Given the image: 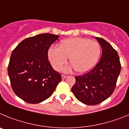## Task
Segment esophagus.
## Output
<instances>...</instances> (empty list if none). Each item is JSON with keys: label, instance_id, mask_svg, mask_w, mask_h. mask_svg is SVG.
<instances>
[{"label": "esophagus", "instance_id": "esophagus-1", "mask_svg": "<svg viewBox=\"0 0 129 129\" xmlns=\"http://www.w3.org/2000/svg\"><path fill=\"white\" fill-rule=\"evenodd\" d=\"M67 77V76H66V75H62V79H65V78H66Z\"/></svg>", "mask_w": 129, "mask_h": 129}]
</instances>
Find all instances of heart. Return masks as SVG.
<instances>
[{
    "label": "heart",
    "instance_id": "obj_1",
    "mask_svg": "<svg viewBox=\"0 0 129 129\" xmlns=\"http://www.w3.org/2000/svg\"><path fill=\"white\" fill-rule=\"evenodd\" d=\"M100 54L99 43L81 37L62 40L58 48L51 47L48 51L49 59L54 69L60 70L69 57L71 65L65 68V71L75 69L79 73L91 70L98 62Z\"/></svg>",
    "mask_w": 129,
    "mask_h": 129
}]
</instances>
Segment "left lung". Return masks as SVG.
<instances>
[{
	"label": "left lung",
	"instance_id": "left-lung-1",
	"mask_svg": "<svg viewBox=\"0 0 129 129\" xmlns=\"http://www.w3.org/2000/svg\"><path fill=\"white\" fill-rule=\"evenodd\" d=\"M102 48L99 62L90 71L75 77L72 92L80 102L88 105L99 104L114 92L121 71L118 52L102 38H96Z\"/></svg>",
	"mask_w": 129,
	"mask_h": 129
}]
</instances>
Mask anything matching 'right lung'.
<instances>
[{
	"instance_id": "add662e5",
	"label": "right lung",
	"mask_w": 129,
	"mask_h": 129,
	"mask_svg": "<svg viewBox=\"0 0 129 129\" xmlns=\"http://www.w3.org/2000/svg\"><path fill=\"white\" fill-rule=\"evenodd\" d=\"M58 37L49 33L29 37L11 53L8 67L11 88L27 103L35 104L46 100L62 80L47 55L49 48Z\"/></svg>"
}]
</instances>
